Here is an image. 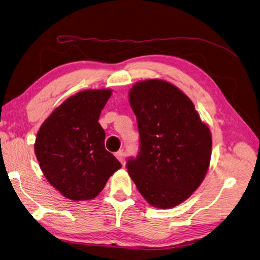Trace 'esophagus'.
<instances>
[{"instance_id": "1", "label": "esophagus", "mask_w": 260, "mask_h": 260, "mask_svg": "<svg viewBox=\"0 0 260 260\" xmlns=\"http://www.w3.org/2000/svg\"><path fill=\"white\" fill-rule=\"evenodd\" d=\"M116 157L118 158V161L121 163V164H124L125 163V154H124V152L123 151H118V152H116Z\"/></svg>"}]
</instances>
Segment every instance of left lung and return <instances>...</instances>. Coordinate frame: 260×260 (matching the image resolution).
Listing matches in <instances>:
<instances>
[{"label":"left lung","instance_id":"1","mask_svg":"<svg viewBox=\"0 0 260 260\" xmlns=\"http://www.w3.org/2000/svg\"><path fill=\"white\" fill-rule=\"evenodd\" d=\"M128 96L141 139L139 155L126 163L128 174L151 206L173 208L202 183L211 133L191 99L168 81H140Z\"/></svg>","mask_w":260,"mask_h":260}]
</instances>
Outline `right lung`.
<instances>
[{
	"label": "right lung",
	"instance_id": "right-lung-1",
	"mask_svg": "<svg viewBox=\"0 0 260 260\" xmlns=\"http://www.w3.org/2000/svg\"><path fill=\"white\" fill-rule=\"evenodd\" d=\"M110 89H90L69 97L43 121L35 152L53 187L74 201L91 200L121 164L105 148L98 123Z\"/></svg>",
	"mask_w": 260,
	"mask_h": 260
}]
</instances>
